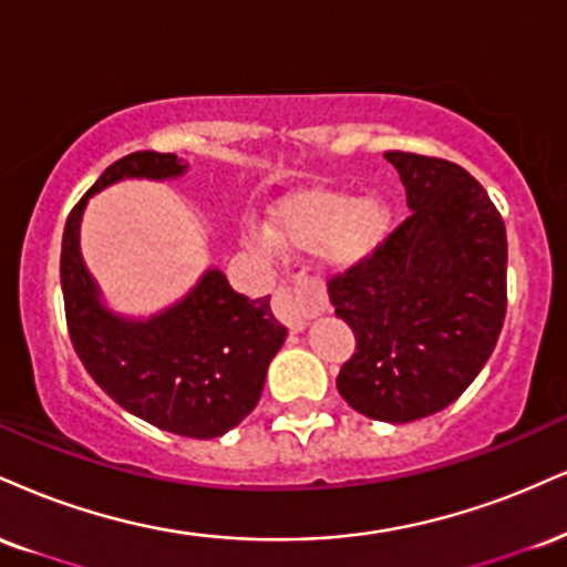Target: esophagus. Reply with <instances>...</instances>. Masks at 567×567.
Returning <instances> with one entry per match:
<instances>
[{
    "label": "esophagus",
    "instance_id": "esophagus-1",
    "mask_svg": "<svg viewBox=\"0 0 567 567\" xmlns=\"http://www.w3.org/2000/svg\"><path fill=\"white\" fill-rule=\"evenodd\" d=\"M319 311H327V298L306 290L303 285L298 282L279 285L275 298V313L290 327V330H303L306 322H309L311 317H317Z\"/></svg>",
    "mask_w": 567,
    "mask_h": 567
}]
</instances>
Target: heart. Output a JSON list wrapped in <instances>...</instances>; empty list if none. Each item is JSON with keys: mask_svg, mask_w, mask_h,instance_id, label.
<instances>
[{"mask_svg": "<svg viewBox=\"0 0 567 567\" xmlns=\"http://www.w3.org/2000/svg\"><path fill=\"white\" fill-rule=\"evenodd\" d=\"M279 237L296 248L324 250L327 261L353 266L370 256L385 237L391 214L380 200H359L349 193H311L290 200L275 214ZM271 229L250 227L248 243L266 256H277L282 243Z\"/></svg>", "mask_w": 567, "mask_h": 567, "instance_id": "obj_1", "label": "heart"}]
</instances>
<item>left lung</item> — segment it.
I'll return each mask as SVG.
<instances>
[{"instance_id": "8db88e82", "label": "left lung", "mask_w": 567, "mask_h": 567, "mask_svg": "<svg viewBox=\"0 0 567 567\" xmlns=\"http://www.w3.org/2000/svg\"><path fill=\"white\" fill-rule=\"evenodd\" d=\"M385 158L412 214L327 288L357 338L340 395L364 417L399 425L454 404L488 361L507 311V231L456 163L404 150Z\"/></svg>"}]
</instances>
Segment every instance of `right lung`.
Returning a JSON list of instances; mask_svg holds the SVG:
<instances>
[{"instance_id": "1", "label": "right lung", "mask_w": 567, "mask_h": 567, "mask_svg": "<svg viewBox=\"0 0 567 567\" xmlns=\"http://www.w3.org/2000/svg\"><path fill=\"white\" fill-rule=\"evenodd\" d=\"M174 153L124 155L102 172L68 214L60 254L65 322L92 380L118 406L184 439H216L254 412L266 367L285 343L269 298H245L221 271L150 322H126L102 309L79 254V221L89 195L124 176L168 179L184 172Z\"/></svg>"}]
</instances>
